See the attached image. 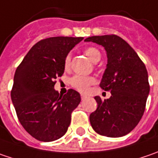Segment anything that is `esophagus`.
<instances>
[{
    "label": "esophagus",
    "instance_id": "obj_1",
    "mask_svg": "<svg viewBox=\"0 0 158 158\" xmlns=\"http://www.w3.org/2000/svg\"><path fill=\"white\" fill-rule=\"evenodd\" d=\"M86 98H87V97H86L85 95H83V94L81 95V99H82V100H84V99H85Z\"/></svg>",
    "mask_w": 158,
    "mask_h": 158
}]
</instances>
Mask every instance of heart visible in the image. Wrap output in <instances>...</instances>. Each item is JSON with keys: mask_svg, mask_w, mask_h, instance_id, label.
I'll use <instances>...</instances> for the list:
<instances>
[{"mask_svg": "<svg viewBox=\"0 0 158 158\" xmlns=\"http://www.w3.org/2000/svg\"><path fill=\"white\" fill-rule=\"evenodd\" d=\"M85 53L88 59L93 62H98L101 59V52L96 47H88L85 49ZM71 62V55L70 53L67 54L64 59V67L65 69H69ZM95 79L91 77H84V76H74L70 79V84L74 88L80 92H87L89 87L95 83Z\"/></svg>", "mask_w": 158, "mask_h": 158, "instance_id": "heart-1", "label": "heart"}]
</instances>
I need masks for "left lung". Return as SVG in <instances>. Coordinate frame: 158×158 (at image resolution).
<instances>
[{
  "label": "left lung",
  "instance_id": "obj_1",
  "mask_svg": "<svg viewBox=\"0 0 158 158\" xmlns=\"http://www.w3.org/2000/svg\"><path fill=\"white\" fill-rule=\"evenodd\" d=\"M102 45L106 52V69L100 87L111 97L102 101L95 97L98 108L89 116L98 134L118 138L130 133L143 115L149 94L146 66L133 48L115 35H95L85 39Z\"/></svg>",
  "mask_w": 158,
  "mask_h": 158
}]
</instances>
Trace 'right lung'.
<instances>
[{
	"instance_id": "obj_1",
	"label": "right lung",
	"mask_w": 158,
	"mask_h": 158,
	"mask_svg": "<svg viewBox=\"0 0 158 158\" xmlns=\"http://www.w3.org/2000/svg\"><path fill=\"white\" fill-rule=\"evenodd\" d=\"M83 37L55 36L37 42L17 68L10 93L19 123L37 140L61 138L70 126L80 95L70 89L64 96L54 89L64 72V59Z\"/></svg>"
}]
</instances>
